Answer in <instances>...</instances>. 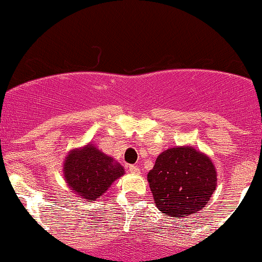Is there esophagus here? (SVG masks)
I'll use <instances>...</instances> for the list:
<instances>
[{"label":"esophagus","instance_id":"34e87169","mask_svg":"<svg viewBox=\"0 0 262 262\" xmlns=\"http://www.w3.org/2000/svg\"><path fill=\"white\" fill-rule=\"evenodd\" d=\"M129 171L132 173H140L139 166H137V165H129Z\"/></svg>","mask_w":262,"mask_h":262}]
</instances>
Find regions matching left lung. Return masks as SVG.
<instances>
[{
  "label": "left lung",
  "instance_id": "8db88e82",
  "mask_svg": "<svg viewBox=\"0 0 262 262\" xmlns=\"http://www.w3.org/2000/svg\"><path fill=\"white\" fill-rule=\"evenodd\" d=\"M148 181L159 210L169 217H187L208 203L217 186V172L209 158L182 146L158 156Z\"/></svg>",
  "mask_w": 262,
  "mask_h": 262
}]
</instances>
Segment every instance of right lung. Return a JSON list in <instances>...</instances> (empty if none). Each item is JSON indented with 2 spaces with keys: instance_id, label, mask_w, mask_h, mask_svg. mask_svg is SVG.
Here are the masks:
<instances>
[{
  "instance_id": "add662e5",
  "label": "right lung",
  "mask_w": 262,
  "mask_h": 262,
  "mask_svg": "<svg viewBox=\"0 0 262 262\" xmlns=\"http://www.w3.org/2000/svg\"><path fill=\"white\" fill-rule=\"evenodd\" d=\"M123 173L124 170L121 165L93 144L81 150H73L64 165L66 183L75 193L90 202L101 197Z\"/></svg>"
}]
</instances>
